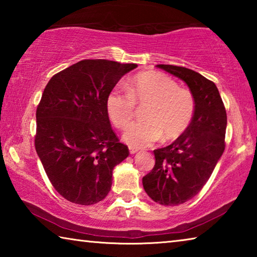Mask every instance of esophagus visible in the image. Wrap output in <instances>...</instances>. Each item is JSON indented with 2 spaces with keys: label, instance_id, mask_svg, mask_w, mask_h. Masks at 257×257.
Instances as JSON below:
<instances>
[{
  "label": "esophagus",
  "instance_id": "1",
  "mask_svg": "<svg viewBox=\"0 0 257 257\" xmlns=\"http://www.w3.org/2000/svg\"><path fill=\"white\" fill-rule=\"evenodd\" d=\"M137 152H138V150L137 149H134V147H130V149H129V153L130 154H136Z\"/></svg>",
  "mask_w": 257,
  "mask_h": 257
}]
</instances>
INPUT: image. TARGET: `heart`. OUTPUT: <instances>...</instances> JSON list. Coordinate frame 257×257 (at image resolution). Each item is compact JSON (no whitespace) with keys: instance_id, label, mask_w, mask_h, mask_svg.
Segmentation results:
<instances>
[{"instance_id":"b5f03b06","label":"heart","mask_w":257,"mask_h":257,"mask_svg":"<svg viewBox=\"0 0 257 257\" xmlns=\"http://www.w3.org/2000/svg\"><path fill=\"white\" fill-rule=\"evenodd\" d=\"M127 93L113 89L106 97L111 122L124 129L135 115V105L144 106L142 121L129 125L123 139L135 149H143L162 137L175 141L185 134L194 119L196 102L188 89L179 88L171 77L161 72L139 73L125 87Z\"/></svg>"}]
</instances>
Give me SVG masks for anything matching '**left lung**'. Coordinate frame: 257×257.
<instances>
[{
	"label": "left lung",
	"instance_id": "obj_1",
	"mask_svg": "<svg viewBox=\"0 0 257 257\" xmlns=\"http://www.w3.org/2000/svg\"><path fill=\"white\" fill-rule=\"evenodd\" d=\"M156 67L186 82L195 97L196 110L182 136L154 151L155 165L143 178V186L161 205H180L201 191L222 156L227 112L214 82L201 73L170 64Z\"/></svg>",
	"mask_w": 257,
	"mask_h": 257
}]
</instances>
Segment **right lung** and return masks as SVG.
<instances>
[{
    "instance_id": "obj_1",
    "label": "right lung",
    "mask_w": 257,
    "mask_h": 257,
    "mask_svg": "<svg viewBox=\"0 0 257 257\" xmlns=\"http://www.w3.org/2000/svg\"><path fill=\"white\" fill-rule=\"evenodd\" d=\"M137 67L82 60L51 78L36 111L35 149L55 190L69 202L92 205L106 197L112 171L129 155L106 112V97Z\"/></svg>"
}]
</instances>
